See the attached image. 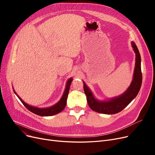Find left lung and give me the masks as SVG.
<instances>
[{
	"label": "left lung",
	"instance_id": "1",
	"mask_svg": "<svg viewBox=\"0 0 155 155\" xmlns=\"http://www.w3.org/2000/svg\"><path fill=\"white\" fill-rule=\"evenodd\" d=\"M131 44L136 56L134 76L131 85L123 95L108 101L100 102L94 98L90 89L84 82V90L87 97L88 104L94 111L105 114H114L118 113L127 106L139 93L142 84L141 56L136 44L134 42H132Z\"/></svg>",
	"mask_w": 155,
	"mask_h": 155
}]
</instances>
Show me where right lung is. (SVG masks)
Masks as SVG:
<instances>
[{"mask_svg": "<svg viewBox=\"0 0 155 155\" xmlns=\"http://www.w3.org/2000/svg\"><path fill=\"white\" fill-rule=\"evenodd\" d=\"M72 81V78H70L67 84V86H66V88H65V91L64 92V94L61 97V100L56 104L53 106L51 107H48V108H43V109H40V108H38V107H35L31 106V105L27 104L26 103L24 102L20 97L17 95V96L18 97V98L19 99V100L21 101V102L23 104V105L25 106L29 111L32 112V113L35 114L36 115L40 116H53L56 114H58L60 112H61L66 106V104H67V97H68V92H69V90H70V87L71 83Z\"/></svg>", "mask_w": 155, "mask_h": 155, "instance_id": "right-lung-1", "label": "right lung"}]
</instances>
